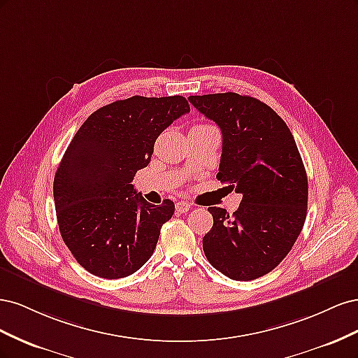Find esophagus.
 I'll list each match as a JSON object with an SVG mask.
<instances>
[{"instance_id": "esophagus-1", "label": "esophagus", "mask_w": 358, "mask_h": 358, "mask_svg": "<svg viewBox=\"0 0 358 358\" xmlns=\"http://www.w3.org/2000/svg\"><path fill=\"white\" fill-rule=\"evenodd\" d=\"M191 208H192L191 203H187V201H178V203H176V210H178L179 213L187 212V210H189Z\"/></svg>"}]
</instances>
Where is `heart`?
<instances>
[{
	"instance_id": "b5f03b06",
	"label": "heart",
	"mask_w": 358,
	"mask_h": 358,
	"mask_svg": "<svg viewBox=\"0 0 358 358\" xmlns=\"http://www.w3.org/2000/svg\"><path fill=\"white\" fill-rule=\"evenodd\" d=\"M196 127H197V125H196Z\"/></svg>"
}]
</instances>
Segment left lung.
I'll return each mask as SVG.
<instances>
[{
  "mask_svg": "<svg viewBox=\"0 0 358 358\" xmlns=\"http://www.w3.org/2000/svg\"><path fill=\"white\" fill-rule=\"evenodd\" d=\"M189 103L221 128L216 179L242 194L233 215L210 208L203 237L209 263L234 280L264 276L296 243L308 210V176L289 128L272 107L236 92L191 95Z\"/></svg>",
  "mask_w": 358,
  "mask_h": 358,
  "instance_id": "1",
  "label": "left lung"
}]
</instances>
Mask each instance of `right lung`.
Segmentation results:
<instances>
[{
	"label": "right lung",
	"instance_id": "right-lung-1",
	"mask_svg": "<svg viewBox=\"0 0 358 358\" xmlns=\"http://www.w3.org/2000/svg\"><path fill=\"white\" fill-rule=\"evenodd\" d=\"M189 112L185 96H140L95 110L74 134L53 179L64 243L90 273L133 275L154 254L175 203L150 204L133 179L154 154L158 136Z\"/></svg>",
	"mask_w": 358,
	"mask_h": 358
}]
</instances>
